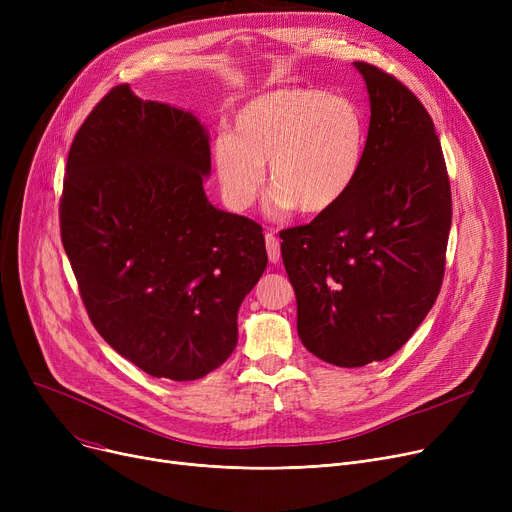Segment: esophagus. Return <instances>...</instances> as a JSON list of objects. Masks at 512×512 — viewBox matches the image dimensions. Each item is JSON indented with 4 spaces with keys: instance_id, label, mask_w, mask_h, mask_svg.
I'll return each instance as SVG.
<instances>
[{
    "instance_id": "34e87169",
    "label": "esophagus",
    "mask_w": 512,
    "mask_h": 512,
    "mask_svg": "<svg viewBox=\"0 0 512 512\" xmlns=\"http://www.w3.org/2000/svg\"><path fill=\"white\" fill-rule=\"evenodd\" d=\"M265 247H267V257H270L272 263H280L282 253H280V240L274 232L265 234Z\"/></svg>"
}]
</instances>
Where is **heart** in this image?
<instances>
[{
	"instance_id": "obj_1",
	"label": "heart",
	"mask_w": 512,
	"mask_h": 512,
	"mask_svg": "<svg viewBox=\"0 0 512 512\" xmlns=\"http://www.w3.org/2000/svg\"><path fill=\"white\" fill-rule=\"evenodd\" d=\"M367 126L346 97L315 87H282L247 101L211 145L215 178L234 211L249 209L265 170L276 191L274 207L303 215L336 209L359 180Z\"/></svg>"
}]
</instances>
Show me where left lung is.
I'll return each instance as SVG.
<instances>
[{"label":"left lung","instance_id":"left-lung-1","mask_svg":"<svg viewBox=\"0 0 512 512\" xmlns=\"http://www.w3.org/2000/svg\"><path fill=\"white\" fill-rule=\"evenodd\" d=\"M371 118L348 197L280 232L309 353L338 367L394 355L434 307L444 278L452 197L434 122L392 74L355 62Z\"/></svg>","mask_w":512,"mask_h":512}]
</instances>
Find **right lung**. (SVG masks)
I'll return each mask as SVG.
<instances>
[{"label": "right lung", "mask_w": 512, "mask_h": 512, "mask_svg": "<svg viewBox=\"0 0 512 512\" xmlns=\"http://www.w3.org/2000/svg\"><path fill=\"white\" fill-rule=\"evenodd\" d=\"M209 134L191 114L107 93L72 141L62 245L95 330L153 378L199 380L236 348L267 265L263 228L203 191Z\"/></svg>", "instance_id": "right-lung-1"}]
</instances>
